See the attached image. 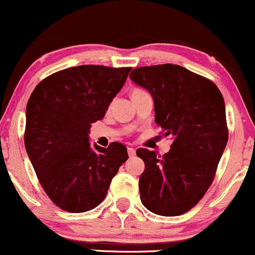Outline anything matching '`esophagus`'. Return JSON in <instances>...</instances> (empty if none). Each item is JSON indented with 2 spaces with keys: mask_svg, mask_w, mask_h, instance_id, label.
Returning <instances> with one entry per match:
<instances>
[{
  "mask_svg": "<svg viewBox=\"0 0 255 255\" xmlns=\"http://www.w3.org/2000/svg\"><path fill=\"white\" fill-rule=\"evenodd\" d=\"M127 151H128V156H129V157H134V156H135V153H136V152H135V148H133V147H128V148H127Z\"/></svg>",
  "mask_w": 255,
  "mask_h": 255,
  "instance_id": "34e87169",
  "label": "esophagus"
}]
</instances>
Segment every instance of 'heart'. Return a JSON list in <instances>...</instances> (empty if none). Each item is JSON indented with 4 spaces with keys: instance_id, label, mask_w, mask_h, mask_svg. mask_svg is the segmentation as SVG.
I'll return each mask as SVG.
<instances>
[{
    "instance_id": "heart-1",
    "label": "heart",
    "mask_w": 255,
    "mask_h": 255,
    "mask_svg": "<svg viewBox=\"0 0 255 255\" xmlns=\"http://www.w3.org/2000/svg\"><path fill=\"white\" fill-rule=\"evenodd\" d=\"M137 92H142V91L139 90V89H135V90H133V92H131V95H133V93H137Z\"/></svg>"
}]
</instances>
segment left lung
I'll return each instance as SVG.
<instances>
[{
	"instance_id": "8db88e82",
	"label": "left lung",
	"mask_w": 255,
	"mask_h": 255,
	"mask_svg": "<svg viewBox=\"0 0 255 255\" xmlns=\"http://www.w3.org/2000/svg\"><path fill=\"white\" fill-rule=\"evenodd\" d=\"M129 78L151 93L154 121L172 136L163 157L136 150L145 163L139 178L141 203L156 215H182L211 186L227 146L223 96L211 80L177 64L139 67Z\"/></svg>"
}]
</instances>
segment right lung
Segmentation results:
<instances>
[{
  "mask_svg": "<svg viewBox=\"0 0 255 255\" xmlns=\"http://www.w3.org/2000/svg\"><path fill=\"white\" fill-rule=\"evenodd\" d=\"M129 67L84 64L49 75L26 107L25 147L48 197L68 212H86L104 200L128 159L127 147L90 145L91 124L104 118Z\"/></svg>",
  "mask_w": 255,
  "mask_h": 255,
  "instance_id": "1",
  "label": "right lung"
}]
</instances>
